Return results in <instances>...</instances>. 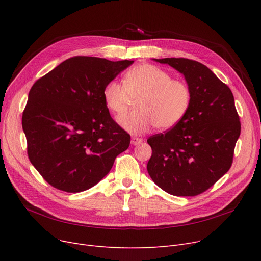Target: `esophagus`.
I'll return each instance as SVG.
<instances>
[{
  "instance_id": "34e87169",
  "label": "esophagus",
  "mask_w": 261,
  "mask_h": 261,
  "mask_svg": "<svg viewBox=\"0 0 261 261\" xmlns=\"http://www.w3.org/2000/svg\"><path fill=\"white\" fill-rule=\"evenodd\" d=\"M143 142V140L141 138H136V136H133V138L131 139V144L132 145H139Z\"/></svg>"
}]
</instances>
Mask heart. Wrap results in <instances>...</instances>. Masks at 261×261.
<instances>
[{"instance_id":"heart-1","label":"heart","mask_w":261,"mask_h":261,"mask_svg":"<svg viewBox=\"0 0 261 261\" xmlns=\"http://www.w3.org/2000/svg\"><path fill=\"white\" fill-rule=\"evenodd\" d=\"M102 97L107 108L116 115L125 113L132 98H138V108L119 117L118 122L128 132L142 134L153 126L167 130L180 123L189 110L191 91L184 80L172 78L153 64L142 63L125 74L123 84L109 81Z\"/></svg>"}]
</instances>
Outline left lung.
<instances>
[{"mask_svg": "<svg viewBox=\"0 0 261 261\" xmlns=\"http://www.w3.org/2000/svg\"><path fill=\"white\" fill-rule=\"evenodd\" d=\"M182 73L191 91L183 120L147 140L152 155L147 170L166 193L194 197L230 168L241 125L230 89L204 64L186 58L155 59Z\"/></svg>", "mask_w": 261, "mask_h": 261, "instance_id": "8db88e82", "label": "left lung"}]
</instances>
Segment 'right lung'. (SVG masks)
<instances>
[{
    "label": "right lung",
    "mask_w": 261,
    "mask_h": 261,
    "mask_svg": "<svg viewBox=\"0 0 261 261\" xmlns=\"http://www.w3.org/2000/svg\"><path fill=\"white\" fill-rule=\"evenodd\" d=\"M132 63L75 56L32 87L22 115L27 155L53 187H93L128 149L130 134L110 115L102 90Z\"/></svg>",
    "instance_id": "right-lung-1"
}]
</instances>
